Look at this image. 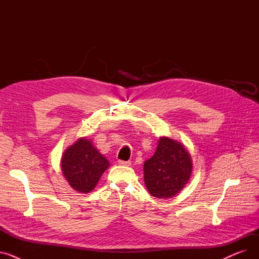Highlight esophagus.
Wrapping results in <instances>:
<instances>
[{"label": "esophagus", "instance_id": "esophagus-1", "mask_svg": "<svg viewBox=\"0 0 259 259\" xmlns=\"http://www.w3.org/2000/svg\"><path fill=\"white\" fill-rule=\"evenodd\" d=\"M118 164H119L120 166H130V165H131V161H129V160H121V159H119V160H118Z\"/></svg>", "mask_w": 259, "mask_h": 259}]
</instances>
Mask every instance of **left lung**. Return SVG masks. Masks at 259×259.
<instances>
[{
  "instance_id": "obj_1",
  "label": "left lung",
  "mask_w": 259,
  "mask_h": 259,
  "mask_svg": "<svg viewBox=\"0 0 259 259\" xmlns=\"http://www.w3.org/2000/svg\"><path fill=\"white\" fill-rule=\"evenodd\" d=\"M192 160L185 147L168 138H161L154 155L145 161L144 180L149 193L157 198L178 194L188 183Z\"/></svg>"
}]
</instances>
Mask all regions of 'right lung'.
Returning a JSON list of instances; mask_svg holds the SVG:
<instances>
[{
	"instance_id": "add662e5",
	"label": "right lung",
	"mask_w": 259,
	"mask_h": 259,
	"mask_svg": "<svg viewBox=\"0 0 259 259\" xmlns=\"http://www.w3.org/2000/svg\"><path fill=\"white\" fill-rule=\"evenodd\" d=\"M109 161L93 147L90 141L80 139L64 152L62 171L76 191L88 193L99 183Z\"/></svg>"
}]
</instances>
